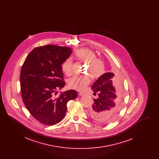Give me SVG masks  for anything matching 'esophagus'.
<instances>
[{"instance_id":"1","label":"esophagus","mask_w":159,"mask_h":159,"mask_svg":"<svg viewBox=\"0 0 159 159\" xmlns=\"http://www.w3.org/2000/svg\"><path fill=\"white\" fill-rule=\"evenodd\" d=\"M84 94H85L84 92H79V95H80V96H83Z\"/></svg>"}]
</instances>
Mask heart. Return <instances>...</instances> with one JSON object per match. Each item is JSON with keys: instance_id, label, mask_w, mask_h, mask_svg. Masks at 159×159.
<instances>
[{"instance_id": "b5f03b06", "label": "heart", "mask_w": 159, "mask_h": 159, "mask_svg": "<svg viewBox=\"0 0 159 159\" xmlns=\"http://www.w3.org/2000/svg\"><path fill=\"white\" fill-rule=\"evenodd\" d=\"M75 56L77 60L86 64L87 68L86 73L89 75L93 79H98L105 71V65L104 61L97 58L95 53L92 50L87 48H82L77 50ZM73 61L70 58H67L63 61L61 68L66 75L70 76L72 74ZM91 83L89 76L84 77L75 76L68 80V86L77 91H84Z\"/></svg>"}]
</instances>
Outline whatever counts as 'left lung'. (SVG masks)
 <instances>
[{
	"label": "left lung",
	"mask_w": 159,
	"mask_h": 159,
	"mask_svg": "<svg viewBox=\"0 0 159 159\" xmlns=\"http://www.w3.org/2000/svg\"><path fill=\"white\" fill-rule=\"evenodd\" d=\"M120 87L119 76L110 72L103 74L92 84L93 95H97L89 111L93 120L108 123L116 117L120 110L116 95L120 94Z\"/></svg>",
	"instance_id": "8db88e82"
}]
</instances>
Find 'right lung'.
Segmentation results:
<instances>
[{
	"label": "right lung",
	"mask_w": 159,
	"mask_h": 159,
	"mask_svg": "<svg viewBox=\"0 0 159 159\" xmlns=\"http://www.w3.org/2000/svg\"><path fill=\"white\" fill-rule=\"evenodd\" d=\"M72 51L65 46H39L28 55L23 64L20 86L24 104L33 117L43 125L60 122L65 116L68 101L77 98L75 90L55 97L57 90L66 84L61 64Z\"/></svg>",
	"instance_id": "add662e5"
}]
</instances>
